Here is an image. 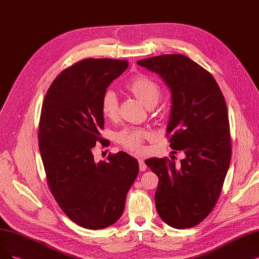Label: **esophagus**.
<instances>
[{
    "mask_svg": "<svg viewBox=\"0 0 259 259\" xmlns=\"http://www.w3.org/2000/svg\"><path fill=\"white\" fill-rule=\"evenodd\" d=\"M138 161H139V169H140V171H146V170H147V164L144 163L143 158L139 157V158H138Z\"/></svg>",
    "mask_w": 259,
    "mask_h": 259,
    "instance_id": "1",
    "label": "esophagus"
}]
</instances>
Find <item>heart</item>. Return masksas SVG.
I'll return each mask as SVG.
<instances>
[{
  "label": "heart",
  "instance_id": "heart-1",
  "mask_svg": "<svg viewBox=\"0 0 259 259\" xmlns=\"http://www.w3.org/2000/svg\"><path fill=\"white\" fill-rule=\"evenodd\" d=\"M126 88L135 96L146 107H153L158 102L161 91L159 86L148 76L137 75L132 78ZM101 111L106 118L116 117L118 112V97L113 89L104 91L101 100ZM152 136L149 130L144 128H125L118 133L117 141L121 147L134 153L143 151V142Z\"/></svg>",
  "mask_w": 259,
  "mask_h": 259
}]
</instances>
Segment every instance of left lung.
<instances>
[{
  "label": "left lung",
  "instance_id": "8db88e82",
  "mask_svg": "<svg viewBox=\"0 0 259 259\" xmlns=\"http://www.w3.org/2000/svg\"><path fill=\"white\" fill-rule=\"evenodd\" d=\"M137 64L157 73L170 89V148L185 154L179 167L167 157L146 160L159 180L156 209L168 225L189 229L213 209L230 167L226 103L213 76L185 55L165 54Z\"/></svg>",
  "mask_w": 259,
  "mask_h": 259
}]
</instances>
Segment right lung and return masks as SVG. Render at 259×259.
Masks as SVG:
<instances>
[{"mask_svg":"<svg viewBox=\"0 0 259 259\" xmlns=\"http://www.w3.org/2000/svg\"><path fill=\"white\" fill-rule=\"evenodd\" d=\"M126 60L88 58L67 69L50 86L41 109L39 150L48 185L59 207L88 230L116 223L139 164L125 152L97 162L92 150L103 139L101 100Z\"/></svg>","mask_w":259,"mask_h":259,"instance_id":"obj_1","label":"right lung"}]
</instances>
